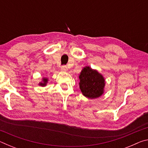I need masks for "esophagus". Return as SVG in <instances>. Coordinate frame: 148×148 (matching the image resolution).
<instances>
[{
  "label": "esophagus",
  "mask_w": 148,
  "mask_h": 148,
  "mask_svg": "<svg viewBox=\"0 0 148 148\" xmlns=\"http://www.w3.org/2000/svg\"><path fill=\"white\" fill-rule=\"evenodd\" d=\"M61 69L62 71H68V68H67L66 65H62L61 67Z\"/></svg>",
  "instance_id": "obj_1"
}]
</instances>
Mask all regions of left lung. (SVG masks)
I'll list each match as a JSON object with an SVG mask.
<instances>
[{
  "instance_id": "obj_1",
  "label": "left lung",
  "mask_w": 148,
  "mask_h": 148,
  "mask_svg": "<svg viewBox=\"0 0 148 148\" xmlns=\"http://www.w3.org/2000/svg\"><path fill=\"white\" fill-rule=\"evenodd\" d=\"M79 78V88L85 97L89 99H95L103 93L104 79L97 71L86 66L82 70Z\"/></svg>"
}]
</instances>
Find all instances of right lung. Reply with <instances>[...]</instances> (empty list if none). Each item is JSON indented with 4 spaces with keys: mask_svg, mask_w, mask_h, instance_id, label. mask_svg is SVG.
Listing matches in <instances>:
<instances>
[{
    "mask_svg": "<svg viewBox=\"0 0 148 148\" xmlns=\"http://www.w3.org/2000/svg\"><path fill=\"white\" fill-rule=\"evenodd\" d=\"M47 82V79H44V84H40V85H42V86H44L45 84H46V83Z\"/></svg>",
    "mask_w": 148,
    "mask_h": 148,
    "instance_id": "obj_1",
    "label": "right lung"
}]
</instances>
